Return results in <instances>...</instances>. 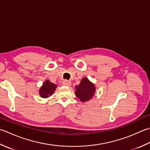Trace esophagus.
<instances>
[{"label":"esophagus","instance_id":"1","mask_svg":"<svg viewBox=\"0 0 150 150\" xmlns=\"http://www.w3.org/2000/svg\"><path fill=\"white\" fill-rule=\"evenodd\" d=\"M62 85H64V86H69L71 85V83H70L69 81H64L62 82Z\"/></svg>","mask_w":150,"mask_h":150}]
</instances>
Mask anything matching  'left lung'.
Instances as JSON below:
<instances>
[{
  "instance_id": "left-lung-1",
  "label": "left lung",
  "mask_w": 150,
  "mask_h": 150,
  "mask_svg": "<svg viewBox=\"0 0 150 150\" xmlns=\"http://www.w3.org/2000/svg\"><path fill=\"white\" fill-rule=\"evenodd\" d=\"M75 95L83 102L89 101L94 95L96 88L94 84L89 81L87 78L81 80L80 84L75 86Z\"/></svg>"
}]
</instances>
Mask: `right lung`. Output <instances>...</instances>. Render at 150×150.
Here are the masks:
<instances>
[{
	"label": "right lung",
	"instance_id": "right-lung-1",
	"mask_svg": "<svg viewBox=\"0 0 150 150\" xmlns=\"http://www.w3.org/2000/svg\"><path fill=\"white\" fill-rule=\"evenodd\" d=\"M56 88H57V85L51 83L47 80L44 83L43 86L41 87L40 90V95L43 98H48L49 96H51L53 93Z\"/></svg>",
	"mask_w": 150,
	"mask_h": 150
}]
</instances>
